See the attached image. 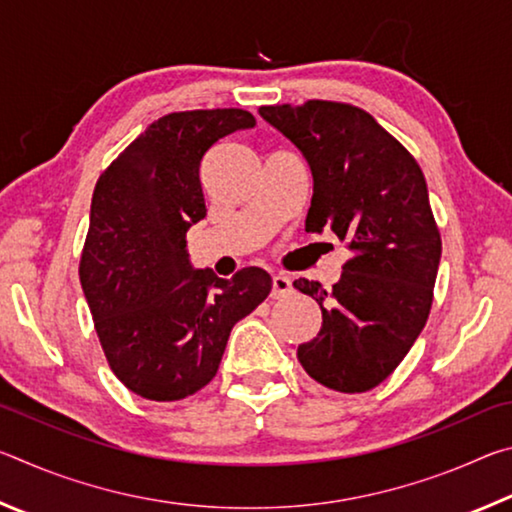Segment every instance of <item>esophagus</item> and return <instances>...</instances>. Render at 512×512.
<instances>
[{
  "mask_svg": "<svg viewBox=\"0 0 512 512\" xmlns=\"http://www.w3.org/2000/svg\"><path fill=\"white\" fill-rule=\"evenodd\" d=\"M293 291V284L287 275H273V289H271V298H287Z\"/></svg>",
  "mask_w": 512,
  "mask_h": 512,
  "instance_id": "1",
  "label": "esophagus"
}]
</instances>
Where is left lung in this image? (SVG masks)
<instances>
[{"instance_id": "obj_1", "label": "left lung", "mask_w": 512, "mask_h": 512, "mask_svg": "<svg viewBox=\"0 0 512 512\" xmlns=\"http://www.w3.org/2000/svg\"><path fill=\"white\" fill-rule=\"evenodd\" d=\"M259 115L298 146L314 176L307 232L327 228L352 250L329 291L305 277L293 282L323 311L298 361L332 391L366 393L400 366L429 318L443 244L427 180L413 155L350 103L311 99Z\"/></svg>"}]
</instances>
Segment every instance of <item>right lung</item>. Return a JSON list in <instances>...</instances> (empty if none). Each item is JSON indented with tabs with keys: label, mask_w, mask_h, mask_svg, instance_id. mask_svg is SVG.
Wrapping results in <instances>:
<instances>
[{
	"label": "right lung",
	"mask_w": 512,
	"mask_h": 512,
	"mask_svg": "<svg viewBox=\"0 0 512 512\" xmlns=\"http://www.w3.org/2000/svg\"><path fill=\"white\" fill-rule=\"evenodd\" d=\"M253 126L239 108L171 112L94 187L81 287L110 370L144 400L176 402L210 384L232 327L271 293L264 268H241L230 280L192 268L185 239L207 212L203 155Z\"/></svg>",
	"instance_id": "add662e5"
}]
</instances>
